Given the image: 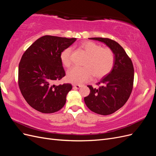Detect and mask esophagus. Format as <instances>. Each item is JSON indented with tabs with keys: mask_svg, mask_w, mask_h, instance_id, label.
Here are the masks:
<instances>
[{
	"mask_svg": "<svg viewBox=\"0 0 156 156\" xmlns=\"http://www.w3.org/2000/svg\"><path fill=\"white\" fill-rule=\"evenodd\" d=\"M73 86L75 88H79L82 87V85H80V84H73Z\"/></svg>",
	"mask_w": 156,
	"mask_h": 156,
	"instance_id": "esophagus-1",
	"label": "esophagus"
}]
</instances>
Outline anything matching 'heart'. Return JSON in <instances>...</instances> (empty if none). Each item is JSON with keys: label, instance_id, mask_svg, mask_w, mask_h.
Returning a JSON list of instances; mask_svg holds the SVG:
<instances>
[{"label": "heart", "instance_id": "1", "mask_svg": "<svg viewBox=\"0 0 156 156\" xmlns=\"http://www.w3.org/2000/svg\"><path fill=\"white\" fill-rule=\"evenodd\" d=\"M80 48L88 54L83 68L73 67L66 74V80L74 84L87 81L94 75L96 78L103 77L111 72L115 64V55L111 49L102 48L100 45L91 41H83ZM72 49H66L60 55L63 66L69 67L71 64Z\"/></svg>", "mask_w": 156, "mask_h": 156}]
</instances>
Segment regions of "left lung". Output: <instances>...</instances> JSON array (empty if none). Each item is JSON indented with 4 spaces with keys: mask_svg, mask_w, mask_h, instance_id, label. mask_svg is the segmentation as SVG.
Wrapping results in <instances>:
<instances>
[{
    "mask_svg": "<svg viewBox=\"0 0 156 156\" xmlns=\"http://www.w3.org/2000/svg\"><path fill=\"white\" fill-rule=\"evenodd\" d=\"M103 42L115 55V64L109 73L97 84L98 88L88 85L90 94L84 98L90 110L101 115H108L119 110L128 100L133 89L134 68L131 58L123 48L116 41L103 37H90Z\"/></svg>",
    "mask_w": 156,
    "mask_h": 156,
    "instance_id": "1",
    "label": "left lung"
}]
</instances>
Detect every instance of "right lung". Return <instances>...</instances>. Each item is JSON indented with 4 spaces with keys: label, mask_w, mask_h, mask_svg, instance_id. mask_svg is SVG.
Instances as JSON below:
<instances>
[{
    "label": "right lung",
    "mask_w": 156,
    "mask_h": 156,
    "mask_svg": "<svg viewBox=\"0 0 156 156\" xmlns=\"http://www.w3.org/2000/svg\"><path fill=\"white\" fill-rule=\"evenodd\" d=\"M76 40L46 35L23 55L19 64V87L25 100L36 111L53 113L64 106L72 84L56 86L53 83L65 76L60 55Z\"/></svg>",
    "instance_id": "1"
}]
</instances>
